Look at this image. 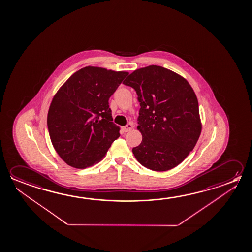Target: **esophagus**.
<instances>
[{
  "label": "esophagus",
  "mask_w": 252,
  "mask_h": 252,
  "mask_svg": "<svg viewBox=\"0 0 252 252\" xmlns=\"http://www.w3.org/2000/svg\"><path fill=\"white\" fill-rule=\"evenodd\" d=\"M132 128H133L132 123H128V124L126 125V126H124V127H123V131H124L125 132H129V131H131Z\"/></svg>",
  "instance_id": "obj_1"
}]
</instances>
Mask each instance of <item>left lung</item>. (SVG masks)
Masks as SVG:
<instances>
[{"label": "left lung", "instance_id": "obj_1", "mask_svg": "<svg viewBox=\"0 0 252 252\" xmlns=\"http://www.w3.org/2000/svg\"><path fill=\"white\" fill-rule=\"evenodd\" d=\"M125 85L136 91L138 130L142 141L132 149L141 165L155 171L173 169L194 149L201 132L197 96L186 79L162 66L129 74Z\"/></svg>", "mask_w": 252, "mask_h": 252}]
</instances>
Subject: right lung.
<instances>
[{
	"instance_id": "right-lung-1",
	"label": "right lung",
	"mask_w": 252,
	"mask_h": 252,
	"mask_svg": "<svg viewBox=\"0 0 252 252\" xmlns=\"http://www.w3.org/2000/svg\"><path fill=\"white\" fill-rule=\"evenodd\" d=\"M127 75V72L85 66L72 74L54 95L47 114L50 139L68 165L76 169L94 165L120 137L109 98Z\"/></svg>"
}]
</instances>
